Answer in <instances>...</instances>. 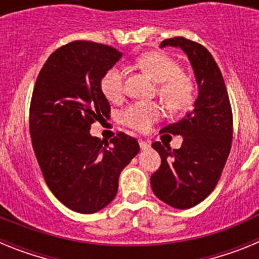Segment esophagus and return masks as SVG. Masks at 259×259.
Here are the masks:
<instances>
[{"mask_svg": "<svg viewBox=\"0 0 259 259\" xmlns=\"http://www.w3.org/2000/svg\"><path fill=\"white\" fill-rule=\"evenodd\" d=\"M139 144H140V148L143 150H146V149H149V148H150V144L148 143V141H145V140H139Z\"/></svg>", "mask_w": 259, "mask_h": 259, "instance_id": "esophagus-1", "label": "esophagus"}]
</instances>
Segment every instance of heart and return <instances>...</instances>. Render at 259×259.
<instances>
[{
    "label": "heart",
    "instance_id": "1",
    "mask_svg": "<svg viewBox=\"0 0 259 259\" xmlns=\"http://www.w3.org/2000/svg\"><path fill=\"white\" fill-rule=\"evenodd\" d=\"M137 65L158 83V95L166 106L179 111L191 106L194 100L193 80L182 72L179 63L163 53H146L139 57ZM101 89L109 101H119L124 92V68L113 66L101 79ZM162 115V109L154 102H134L122 110L120 122L137 131H145Z\"/></svg>",
    "mask_w": 259,
    "mask_h": 259
}]
</instances>
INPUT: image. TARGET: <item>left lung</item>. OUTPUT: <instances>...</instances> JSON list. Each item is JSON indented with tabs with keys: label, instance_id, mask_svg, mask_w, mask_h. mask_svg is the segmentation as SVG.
<instances>
[{
	"label": "left lung",
	"instance_id": "1",
	"mask_svg": "<svg viewBox=\"0 0 259 259\" xmlns=\"http://www.w3.org/2000/svg\"><path fill=\"white\" fill-rule=\"evenodd\" d=\"M180 48L187 54L198 85V96L179 122L161 130L180 135L179 149L159 141L152 144L161 167L150 178L154 194L175 209H189L214 191L232 144V110L227 88L209 50L184 37L167 38L161 48Z\"/></svg>",
	"mask_w": 259,
	"mask_h": 259
}]
</instances>
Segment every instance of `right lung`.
I'll return each instance as SVG.
<instances>
[{
  "label": "right lung",
  "mask_w": 259,
  "mask_h": 259,
  "mask_svg": "<svg viewBox=\"0 0 259 259\" xmlns=\"http://www.w3.org/2000/svg\"><path fill=\"white\" fill-rule=\"evenodd\" d=\"M122 53L92 41H72L50 54L32 93L29 132L48 187L68 209L93 214L115 198L122 170L139 153L119 132L107 141L91 124L109 116L101 79Z\"/></svg>",
  "instance_id": "right-lung-1"
}]
</instances>
